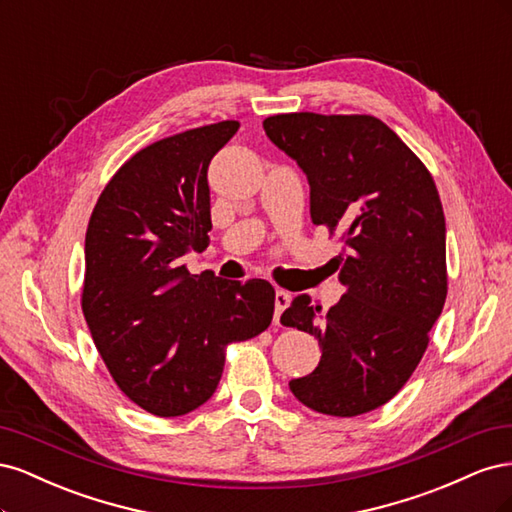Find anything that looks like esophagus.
I'll return each mask as SVG.
<instances>
[{"mask_svg":"<svg viewBox=\"0 0 512 512\" xmlns=\"http://www.w3.org/2000/svg\"><path fill=\"white\" fill-rule=\"evenodd\" d=\"M290 301H292V297H290L288 292H284V290H277L275 292V316H273V322L277 324V327H280V324H282V314L288 309Z\"/></svg>","mask_w":512,"mask_h":512,"instance_id":"1","label":"esophagus"}]
</instances>
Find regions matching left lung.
I'll return each instance as SVG.
<instances>
[{"instance_id": "obj_1", "label": "left lung", "mask_w": 512, "mask_h": 512, "mask_svg": "<svg viewBox=\"0 0 512 512\" xmlns=\"http://www.w3.org/2000/svg\"><path fill=\"white\" fill-rule=\"evenodd\" d=\"M303 168L312 220L346 245V294L327 314L301 294L284 327L312 333L322 356L290 380L303 406L359 416L391 401L414 374L448 292L442 200L427 166L374 115L284 113L262 121Z\"/></svg>"}]
</instances>
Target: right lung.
I'll return each instance as SVG.
<instances>
[{
  "mask_svg": "<svg viewBox=\"0 0 512 512\" xmlns=\"http://www.w3.org/2000/svg\"><path fill=\"white\" fill-rule=\"evenodd\" d=\"M239 121L209 123L136 151L104 185L85 235L81 307L108 371L138 408L181 416L218 389L226 348L269 329L265 280L190 275L207 250V168Z\"/></svg>",
  "mask_w": 512,
  "mask_h": 512,
  "instance_id": "add662e5",
  "label": "right lung"
}]
</instances>
